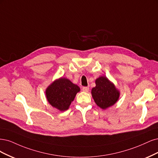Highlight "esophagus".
<instances>
[{
  "label": "esophagus",
  "mask_w": 158,
  "mask_h": 158,
  "mask_svg": "<svg viewBox=\"0 0 158 158\" xmlns=\"http://www.w3.org/2000/svg\"><path fill=\"white\" fill-rule=\"evenodd\" d=\"M82 90L84 91V92L87 93V92H89V88L88 87V86H83V87L82 88Z\"/></svg>",
  "instance_id": "obj_1"
}]
</instances>
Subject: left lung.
Returning a JSON list of instances; mask_svg holds the SVG:
<instances>
[{
	"instance_id": "1",
	"label": "left lung",
	"mask_w": 158,
	"mask_h": 158,
	"mask_svg": "<svg viewBox=\"0 0 158 158\" xmlns=\"http://www.w3.org/2000/svg\"><path fill=\"white\" fill-rule=\"evenodd\" d=\"M95 83L96 86L92 89L91 94L96 105L103 110L114 105L120 95L119 91L114 84L106 76H101L96 79Z\"/></svg>"
}]
</instances>
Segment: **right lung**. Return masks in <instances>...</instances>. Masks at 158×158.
<instances>
[{"label": "right lung", "instance_id": "obj_1", "mask_svg": "<svg viewBox=\"0 0 158 158\" xmlns=\"http://www.w3.org/2000/svg\"><path fill=\"white\" fill-rule=\"evenodd\" d=\"M80 91L77 85L66 78L55 80L46 89L45 93L49 104L62 111L67 110L73 101L76 94Z\"/></svg>", "mask_w": 158, "mask_h": 158}]
</instances>
